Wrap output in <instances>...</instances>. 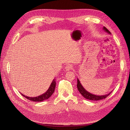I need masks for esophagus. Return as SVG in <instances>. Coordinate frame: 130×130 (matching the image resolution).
Wrapping results in <instances>:
<instances>
[{"label":"esophagus","instance_id":"obj_1","mask_svg":"<svg viewBox=\"0 0 130 130\" xmlns=\"http://www.w3.org/2000/svg\"><path fill=\"white\" fill-rule=\"evenodd\" d=\"M65 69L66 70V71H70L73 69V66L72 65L69 64V65H67V66H66Z\"/></svg>","mask_w":130,"mask_h":130}]
</instances>
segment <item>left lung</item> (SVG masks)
<instances>
[{"instance_id":"1","label":"left lung","mask_w":130,"mask_h":130,"mask_svg":"<svg viewBox=\"0 0 130 130\" xmlns=\"http://www.w3.org/2000/svg\"><path fill=\"white\" fill-rule=\"evenodd\" d=\"M103 30H105V31L108 32V34H111V32L109 31L105 27H103ZM77 89L78 90V91L79 92V93L81 94V95L82 96L85 98L87 100H93V101H98V100H102V99H105L107 96H108L109 95H110L111 92H110V93H108L106 95H94L93 94H91L90 93H89L88 92H87V91L85 90V88L83 87V86L82 85V84L80 83V81L79 80V79L77 78Z\"/></svg>"}]
</instances>
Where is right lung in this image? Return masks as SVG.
<instances>
[{"label": "right lung", "mask_w": 130, "mask_h": 130, "mask_svg": "<svg viewBox=\"0 0 130 130\" xmlns=\"http://www.w3.org/2000/svg\"><path fill=\"white\" fill-rule=\"evenodd\" d=\"M55 86H56V80H55V79H54L48 89V90L45 93L43 94L42 95H39V96H38L37 97H35V98H31V97L26 96H25V95H23V94H22V95L25 98L29 100L34 101V102L43 101L45 100H47L48 98H50L51 96V95L53 94V93H54V92L55 91Z\"/></svg>", "instance_id": "1"}]
</instances>
